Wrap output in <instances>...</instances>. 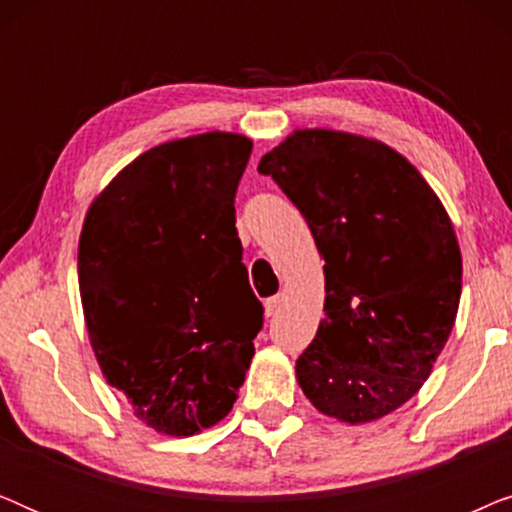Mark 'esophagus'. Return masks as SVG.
I'll list each match as a JSON object with an SVG mask.
<instances>
[{
    "label": "esophagus",
    "mask_w": 512,
    "mask_h": 512,
    "mask_svg": "<svg viewBox=\"0 0 512 512\" xmlns=\"http://www.w3.org/2000/svg\"><path fill=\"white\" fill-rule=\"evenodd\" d=\"M282 303H284L282 296L268 298L265 300V314H268V317H275V314H279V310H282Z\"/></svg>",
    "instance_id": "esophagus-1"
}]
</instances>
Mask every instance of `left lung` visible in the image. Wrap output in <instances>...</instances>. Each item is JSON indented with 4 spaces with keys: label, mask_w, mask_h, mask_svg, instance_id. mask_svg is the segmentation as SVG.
I'll return each mask as SVG.
<instances>
[{
    "label": "left lung",
    "mask_w": 512,
    "mask_h": 512,
    "mask_svg": "<svg viewBox=\"0 0 512 512\" xmlns=\"http://www.w3.org/2000/svg\"><path fill=\"white\" fill-rule=\"evenodd\" d=\"M324 256L326 319L298 356L314 408L349 424L417 394L450 338L461 251L438 195L401 153L335 130H296L265 153Z\"/></svg>",
    "instance_id": "8db88e82"
}]
</instances>
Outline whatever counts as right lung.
Here are the masks:
<instances>
[{
	"mask_svg": "<svg viewBox=\"0 0 512 512\" xmlns=\"http://www.w3.org/2000/svg\"><path fill=\"white\" fill-rule=\"evenodd\" d=\"M249 156L251 139L233 132L165 142L118 172L83 221L90 345L111 387L165 436L228 415L263 328L235 228Z\"/></svg>",
	"mask_w": 512,
	"mask_h": 512,
	"instance_id": "1",
	"label": "right lung"
}]
</instances>
